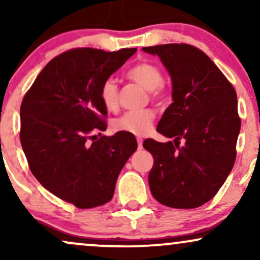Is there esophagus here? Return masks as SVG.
I'll return each instance as SVG.
<instances>
[{
  "instance_id": "obj_1",
  "label": "esophagus",
  "mask_w": 260,
  "mask_h": 260,
  "mask_svg": "<svg viewBox=\"0 0 260 260\" xmlns=\"http://www.w3.org/2000/svg\"><path fill=\"white\" fill-rule=\"evenodd\" d=\"M137 142H138V149H142L143 148V139L137 138Z\"/></svg>"
}]
</instances>
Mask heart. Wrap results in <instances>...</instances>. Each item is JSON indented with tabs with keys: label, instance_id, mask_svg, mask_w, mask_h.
Wrapping results in <instances>:
<instances>
[{
	"label": "heart",
	"instance_id": "heart-1",
	"mask_svg": "<svg viewBox=\"0 0 260 260\" xmlns=\"http://www.w3.org/2000/svg\"><path fill=\"white\" fill-rule=\"evenodd\" d=\"M127 77L137 84L151 91L154 95L157 94L161 86L164 85L162 73L156 66L142 62L133 66L128 70ZM100 99L103 105L109 111H113L118 106V85L113 78H107L101 84ZM154 121V113L150 110L144 111H132L126 112L120 118L113 121V129L120 132H127L136 134V136H144L151 129Z\"/></svg>",
	"mask_w": 260,
	"mask_h": 260
}]
</instances>
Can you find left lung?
<instances>
[{
    "label": "left lung",
    "instance_id": "left-lung-1",
    "mask_svg": "<svg viewBox=\"0 0 260 260\" xmlns=\"http://www.w3.org/2000/svg\"><path fill=\"white\" fill-rule=\"evenodd\" d=\"M142 50L159 56L172 82V104L156 131L174 142L143 143L154 157L150 192L166 207L198 208L216 194L234 168L241 129L237 95L216 64L192 45Z\"/></svg>",
    "mask_w": 260,
    "mask_h": 260
}]
</instances>
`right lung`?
Instances as JSON below:
<instances>
[{
  "label": "right lung",
  "mask_w": 260,
  "mask_h": 260,
  "mask_svg": "<svg viewBox=\"0 0 260 260\" xmlns=\"http://www.w3.org/2000/svg\"><path fill=\"white\" fill-rule=\"evenodd\" d=\"M136 51L83 47L61 53L22 101L20 143L30 171L49 192L77 208L111 201L118 175L138 147L132 133L96 136L106 129L101 84Z\"/></svg>",
  "instance_id": "right-lung-1"
}]
</instances>
